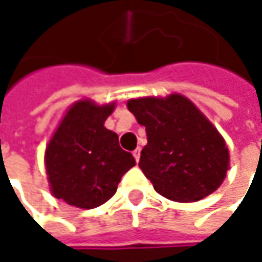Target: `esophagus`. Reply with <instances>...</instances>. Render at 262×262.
<instances>
[{"label": "esophagus", "instance_id": "obj_1", "mask_svg": "<svg viewBox=\"0 0 262 262\" xmlns=\"http://www.w3.org/2000/svg\"><path fill=\"white\" fill-rule=\"evenodd\" d=\"M133 156H135L136 162H139V158H141V148H139V147L133 150Z\"/></svg>", "mask_w": 262, "mask_h": 262}]
</instances>
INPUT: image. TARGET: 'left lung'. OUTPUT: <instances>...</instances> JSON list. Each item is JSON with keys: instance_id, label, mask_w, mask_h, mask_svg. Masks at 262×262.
<instances>
[{"instance_id": "obj_1", "label": "left lung", "mask_w": 262, "mask_h": 262, "mask_svg": "<svg viewBox=\"0 0 262 262\" xmlns=\"http://www.w3.org/2000/svg\"><path fill=\"white\" fill-rule=\"evenodd\" d=\"M127 107L147 132L139 168L156 192L191 203L220 188L231 167L226 141L189 98L138 97Z\"/></svg>"}]
</instances>
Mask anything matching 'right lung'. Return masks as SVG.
Here are the masks:
<instances>
[{
	"mask_svg": "<svg viewBox=\"0 0 262 262\" xmlns=\"http://www.w3.org/2000/svg\"><path fill=\"white\" fill-rule=\"evenodd\" d=\"M117 101L98 104L91 98L73 103L45 148V170L56 199L80 209L107 202L123 174L136 164L120 147L118 135L104 127Z\"/></svg>",
	"mask_w": 262,
	"mask_h": 262,
	"instance_id": "right-lung-1",
	"label": "right lung"
}]
</instances>
